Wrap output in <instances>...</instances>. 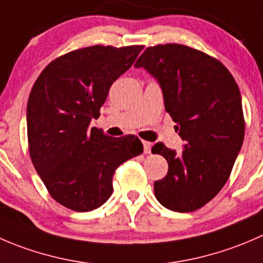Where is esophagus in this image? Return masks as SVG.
<instances>
[{"label":"esophagus","mask_w":263,"mask_h":263,"mask_svg":"<svg viewBox=\"0 0 263 263\" xmlns=\"http://www.w3.org/2000/svg\"><path fill=\"white\" fill-rule=\"evenodd\" d=\"M143 147H144V153H151L152 144H151L149 142H145V140H143Z\"/></svg>","instance_id":"obj_1"}]
</instances>
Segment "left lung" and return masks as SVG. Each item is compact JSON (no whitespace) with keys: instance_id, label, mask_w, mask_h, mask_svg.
Returning <instances> with one entry per match:
<instances>
[{"instance_id":"left-lung-1","label":"left lung","mask_w":263,"mask_h":263,"mask_svg":"<svg viewBox=\"0 0 263 263\" xmlns=\"http://www.w3.org/2000/svg\"><path fill=\"white\" fill-rule=\"evenodd\" d=\"M160 83L165 110L185 140L180 153L156 143L168 163L155 181V196L166 209L193 212L209 203L230 176L244 139L246 123L239 87L225 65L185 44L148 47L135 62Z\"/></svg>"}]
</instances>
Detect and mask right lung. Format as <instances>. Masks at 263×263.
<instances>
[{"label":"right lung","mask_w":263,"mask_h":263,"mask_svg":"<svg viewBox=\"0 0 263 263\" xmlns=\"http://www.w3.org/2000/svg\"><path fill=\"white\" fill-rule=\"evenodd\" d=\"M144 46L78 48L49 62L35 80L27 106L32 162L52 198L66 209L88 212L114 191L116 168L143 152L135 135L108 137L89 129L112 83Z\"/></svg>","instance_id":"add662e5"}]
</instances>
